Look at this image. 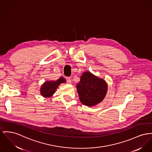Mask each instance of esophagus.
I'll return each mask as SVG.
<instances>
[{"mask_svg":"<svg viewBox=\"0 0 152 152\" xmlns=\"http://www.w3.org/2000/svg\"><path fill=\"white\" fill-rule=\"evenodd\" d=\"M66 81L68 83H71V79L70 77H66Z\"/></svg>","mask_w":152,"mask_h":152,"instance_id":"1","label":"esophagus"}]
</instances>
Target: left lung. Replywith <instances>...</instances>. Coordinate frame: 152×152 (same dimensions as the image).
<instances>
[{"label": "left lung", "instance_id": "8db88e82", "mask_svg": "<svg viewBox=\"0 0 152 152\" xmlns=\"http://www.w3.org/2000/svg\"><path fill=\"white\" fill-rule=\"evenodd\" d=\"M76 88L81 102L84 105L92 107L102 102L105 98L108 86L103 79L86 71L81 76Z\"/></svg>", "mask_w": 152, "mask_h": 152}]
</instances>
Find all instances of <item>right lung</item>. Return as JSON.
<instances>
[{
	"instance_id": "right-lung-1",
	"label": "right lung",
	"mask_w": 152,
	"mask_h": 152,
	"mask_svg": "<svg viewBox=\"0 0 152 152\" xmlns=\"http://www.w3.org/2000/svg\"><path fill=\"white\" fill-rule=\"evenodd\" d=\"M65 82L66 80L63 77H60L56 81H46L40 88V94L44 98L52 97L58 87L61 83H65Z\"/></svg>"
}]
</instances>
